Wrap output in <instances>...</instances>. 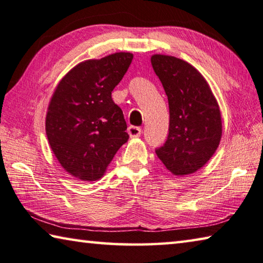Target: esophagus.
<instances>
[{
	"label": "esophagus",
	"mask_w": 263,
	"mask_h": 263,
	"mask_svg": "<svg viewBox=\"0 0 263 263\" xmlns=\"http://www.w3.org/2000/svg\"><path fill=\"white\" fill-rule=\"evenodd\" d=\"M141 133H142V130H141L140 127L130 126V127L128 128V134H129V136L133 137V139H134V137L141 136Z\"/></svg>",
	"instance_id": "esophagus-1"
}]
</instances>
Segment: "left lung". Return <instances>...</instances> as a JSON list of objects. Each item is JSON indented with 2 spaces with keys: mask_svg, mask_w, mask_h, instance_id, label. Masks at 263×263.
Here are the masks:
<instances>
[{
  "mask_svg": "<svg viewBox=\"0 0 263 263\" xmlns=\"http://www.w3.org/2000/svg\"><path fill=\"white\" fill-rule=\"evenodd\" d=\"M152 65L164 88L170 111L169 135L156 154L172 175H191L219 147L220 108L208 81L191 64L172 55L154 54Z\"/></svg>",
  "mask_w": 263,
  "mask_h": 263,
  "instance_id": "obj_1",
  "label": "left lung"
}]
</instances>
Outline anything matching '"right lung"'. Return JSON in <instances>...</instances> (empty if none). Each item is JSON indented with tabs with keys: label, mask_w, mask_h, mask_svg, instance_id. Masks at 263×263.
<instances>
[{
	"label": "right lung",
	"mask_w": 263,
	"mask_h": 263,
	"mask_svg": "<svg viewBox=\"0 0 263 263\" xmlns=\"http://www.w3.org/2000/svg\"><path fill=\"white\" fill-rule=\"evenodd\" d=\"M130 52L79 63L59 81L47 107L45 130L60 165L73 177L100 179L129 139L111 92L126 74Z\"/></svg>",
	"instance_id": "right-lung-1"
}]
</instances>
